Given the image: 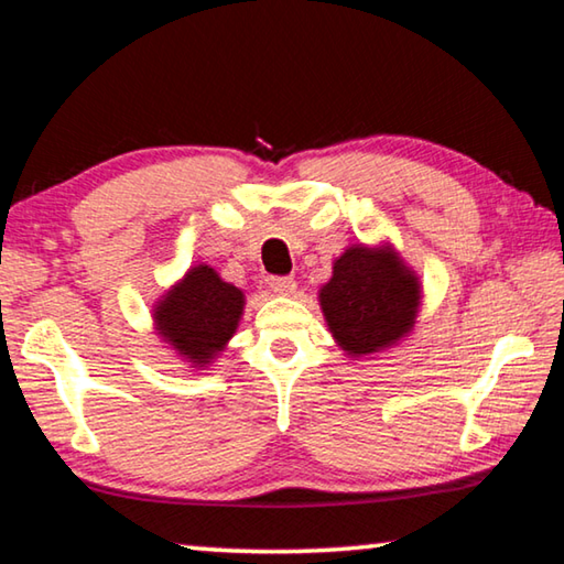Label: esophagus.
Instances as JSON below:
<instances>
[{"label": "esophagus", "instance_id": "obj_1", "mask_svg": "<svg viewBox=\"0 0 564 564\" xmlns=\"http://www.w3.org/2000/svg\"><path fill=\"white\" fill-rule=\"evenodd\" d=\"M269 289L279 295H291V293H295V281L291 279V275H273V279L269 281Z\"/></svg>", "mask_w": 564, "mask_h": 564}]
</instances>
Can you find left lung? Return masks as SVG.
<instances>
[{
    "instance_id": "8db88e82",
    "label": "left lung",
    "mask_w": 564,
    "mask_h": 564,
    "mask_svg": "<svg viewBox=\"0 0 564 564\" xmlns=\"http://www.w3.org/2000/svg\"><path fill=\"white\" fill-rule=\"evenodd\" d=\"M328 330L350 358L395 346L415 326L420 281L390 246H348L318 291Z\"/></svg>"
}]
</instances>
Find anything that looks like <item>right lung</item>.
Listing matches in <instances>:
<instances>
[{"label":"right lung","instance_id":"1","mask_svg":"<svg viewBox=\"0 0 564 564\" xmlns=\"http://www.w3.org/2000/svg\"><path fill=\"white\" fill-rule=\"evenodd\" d=\"M243 305L241 289L198 263L156 301L154 326L191 368L204 370L234 338Z\"/></svg>","mask_w":564,"mask_h":564}]
</instances>
